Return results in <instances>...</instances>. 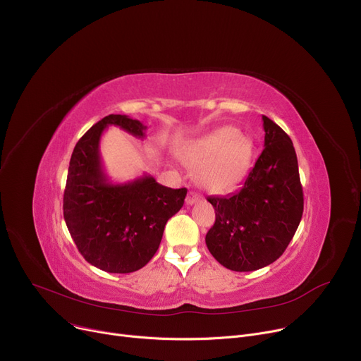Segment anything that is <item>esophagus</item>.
I'll use <instances>...</instances> for the list:
<instances>
[{"mask_svg": "<svg viewBox=\"0 0 361 361\" xmlns=\"http://www.w3.org/2000/svg\"><path fill=\"white\" fill-rule=\"evenodd\" d=\"M200 199H202L200 195H197V193H195V192H190V193L187 195V197H185V203H187V204H195V203H197Z\"/></svg>", "mask_w": 361, "mask_h": 361, "instance_id": "34e87169", "label": "esophagus"}]
</instances>
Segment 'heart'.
<instances>
[{"mask_svg":"<svg viewBox=\"0 0 361 361\" xmlns=\"http://www.w3.org/2000/svg\"><path fill=\"white\" fill-rule=\"evenodd\" d=\"M253 154L252 140L234 127H221L183 152V161L209 193L230 192L243 178Z\"/></svg>","mask_w":361,"mask_h":361,"instance_id":"heart-1","label":"heart"}]
</instances>
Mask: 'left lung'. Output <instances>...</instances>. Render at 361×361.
Listing matches in <instances>:
<instances>
[{
	"label": "left lung",
	"instance_id": "left-lung-1",
	"mask_svg": "<svg viewBox=\"0 0 361 361\" xmlns=\"http://www.w3.org/2000/svg\"><path fill=\"white\" fill-rule=\"evenodd\" d=\"M262 120L264 149L240 190L207 197L215 224L206 245L222 267L235 272L268 267L286 252L305 206L293 142L267 116Z\"/></svg>",
	"mask_w": 361,
	"mask_h": 361
}]
</instances>
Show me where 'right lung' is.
I'll use <instances>...</instances> for the list:
<instances>
[{"label": "right lung", "mask_w": 361, "mask_h": 361, "mask_svg": "<svg viewBox=\"0 0 361 361\" xmlns=\"http://www.w3.org/2000/svg\"><path fill=\"white\" fill-rule=\"evenodd\" d=\"M109 126L137 139H145L147 128L120 114L92 126L71 154L63 209L70 235L90 264L111 274H128L154 257L166 221L184 204L187 188L161 185L150 176L111 183L99 154L101 136Z\"/></svg>", "instance_id": "obj_1"}]
</instances>
